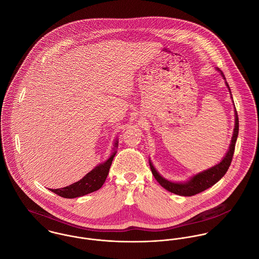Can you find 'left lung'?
Wrapping results in <instances>:
<instances>
[{
  "label": "left lung",
  "mask_w": 259,
  "mask_h": 259,
  "mask_svg": "<svg viewBox=\"0 0 259 259\" xmlns=\"http://www.w3.org/2000/svg\"><path fill=\"white\" fill-rule=\"evenodd\" d=\"M217 70L221 73L222 77L225 80V84L230 93L231 96V92H230V88L225 79V76L222 73V71L217 68ZM232 99V96H231ZM233 102V101H232ZM238 115H237V111L234 107V128H233V135L231 138V142L229 145V148L227 149L225 155L223 156L221 162L217 163L215 165L202 170L198 174L193 175L192 177H190L186 182H171L168 181L166 179H164L163 177H161L159 175V172L155 169V167L153 166L152 162L150 159H148L149 161V166L151 169V172L154 177V179L157 181V183L161 185L163 188H165L166 190H168L169 192H172L175 194L178 195H182V196H191L194 194H197L209 187H211L212 185H215L220 180H222V177L226 174L231 160H232V156L234 153V148H235V144H236V140L238 137Z\"/></svg>",
  "instance_id": "1"
}]
</instances>
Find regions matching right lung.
I'll use <instances>...</instances> for the list:
<instances>
[{"mask_svg": "<svg viewBox=\"0 0 259 259\" xmlns=\"http://www.w3.org/2000/svg\"><path fill=\"white\" fill-rule=\"evenodd\" d=\"M117 146H118V140L115 139L113 143V148L109 158L106 161L98 164L89 174H87L80 181L63 188L51 189V190L56 194L65 198H75V197L83 196L85 194L99 190L107 180L112 159L116 153Z\"/></svg>", "mask_w": 259, "mask_h": 259, "instance_id": "add662e5", "label": "right lung"}]
</instances>
